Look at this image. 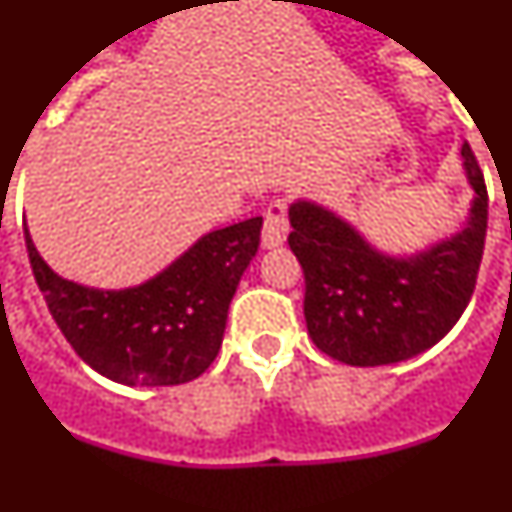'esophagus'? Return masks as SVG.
<instances>
[{
	"instance_id": "1",
	"label": "esophagus",
	"mask_w": 512,
	"mask_h": 512,
	"mask_svg": "<svg viewBox=\"0 0 512 512\" xmlns=\"http://www.w3.org/2000/svg\"><path fill=\"white\" fill-rule=\"evenodd\" d=\"M289 220H287V202L271 200L264 210V233H261V243L266 248L282 246L287 241Z\"/></svg>"
}]
</instances>
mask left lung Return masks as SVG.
Segmentation results:
<instances>
[{
    "label": "left lung",
    "mask_w": 512,
    "mask_h": 512,
    "mask_svg": "<svg viewBox=\"0 0 512 512\" xmlns=\"http://www.w3.org/2000/svg\"><path fill=\"white\" fill-rule=\"evenodd\" d=\"M477 200L467 228L415 259H387L336 215L289 207V248L305 274L307 333L323 354L351 366L410 359L441 341L467 310L487 238V184L461 146Z\"/></svg>",
    "instance_id": "left-lung-1"
}]
</instances>
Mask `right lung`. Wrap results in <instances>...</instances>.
<instances>
[{
	"mask_svg": "<svg viewBox=\"0 0 512 512\" xmlns=\"http://www.w3.org/2000/svg\"><path fill=\"white\" fill-rule=\"evenodd\" d=\"M261 217L212 230L151 282L99 292L48 269L25 228L27 256L53 320L92 369L130 387L200 377L223 343L228 307L259 251Z\"/></svg>",
	"mask_w": 512,
	"mask_h": 512,
	"instance_id": "add662e5",
	"label": "right lung"
}]
</instances>
